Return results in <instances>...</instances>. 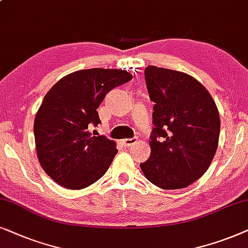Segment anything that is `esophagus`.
I'll use <instances>...</instances> for the list:
<instances>
[{
    "mask_svg": "<svg viewBox=\"0 0 248 248\" xmlns=\"http://www.w3.org/2000/svg\"><path fill=\"white\" fill-rule=\"evenodd\" d=\"M137 143V138H126V140H122V144L124 145V146H133Z\"/></svg>",
    "mask_w": 248,
    "mask_h": 248,
    "instance_id": "obj_1",
    "label": "esophagus"
}]
</instances>
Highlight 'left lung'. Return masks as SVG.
Here are the masks:
<instances>
[{"label":"left lung","mask_w":248,"mask_h":248,"mask_svg":"<svg viewBox=\"0 0 248 248\" xmlns=\"http://www.w3.org/2000/svg\"><path fill=\"white\" fill-rule=\"evenodd\" d=\"M154 102L151 155L140 163L147 180L162 189H180L209 169L220 135L216 102L201 82L185 72L150 65L145 69Z\"/></svg>","instance_id":"obj_1"}]
</instances>
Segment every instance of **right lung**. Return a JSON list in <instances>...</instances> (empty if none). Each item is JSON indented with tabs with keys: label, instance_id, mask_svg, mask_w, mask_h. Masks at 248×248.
I'll return each mask as SVG.
<instances>
[{
	"label": "right lung",
	"instance_id": "obj_1",
	"mask_svg": "<svg viewBox=\"0 0 248 248\" xmlns=\"http://www.w3.org/2000/svg\"><path fill=\"white\" fill-rule=\"evenodd\" d=\"M131 79L126 70L86 69L64 76L46 93L34 120L36 153L60 186L82 189L107 172L117 144L92 136L90 128L101 122L97 108L107 93Z\"/></svg>",
	"mask_w": 248,
	"mask_h": 248
}]
</instances>
